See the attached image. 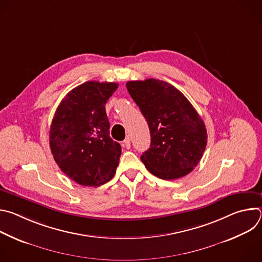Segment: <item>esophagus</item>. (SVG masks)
Returning <instances> with one entry per match:
<instances>
[{
    "label": "esophagus",
    "mask_w": 262,
    "mask_h": 262,
    "mask_svg": "<svg viewBox=\"0 0 262 262\" xmlns=\"http://www.w3.org/2000/svg\"><path fill=\"white\" fill-rule=\"evenodd\" d=\"M122 147L123 148H126V149H129L130 148V140H129V138H126L123 142H122Z\"/></svg>",
    "instance_id": "34e87169"
}]
</instances>
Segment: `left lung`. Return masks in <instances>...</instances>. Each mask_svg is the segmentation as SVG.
<instances>
[{
  "label": "left lung",
  "instance_id": "8db88e82",
  "mask_svg": "<svg viewBox=\"0 0 262 262\" xmlns=\"http://www.w3.org/2000/svg\"><path fill=\"white\" fill-rule=\"evenodd\" d=\"M126 88L150 130V147L141 156L147 170L165 180L192 172L207 144L205 124L192 103L174 86L156 79L130 81Z\"/></svg>",
  "mask_w": 262,
  "mask_h": 262
}]
</instances>
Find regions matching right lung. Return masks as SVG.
<instances>
[{"label": "right lung", "instance_id": "right-lung-1", "mask_svg": "<svg viewBox=\"0 0 262 262\" xmlns=\"http://www.w3.org/2000/svg\"><path fill=\"white\" fill-rule=\"evenodd\" d=\"M117 88V83L86 82L69 91L56 110L51 151L62 172L81 185H101L116 173L121 146L110 137L104 104Z\"/></svg>", "mask_w": 262, "mask_h": 262}]
</instances>
